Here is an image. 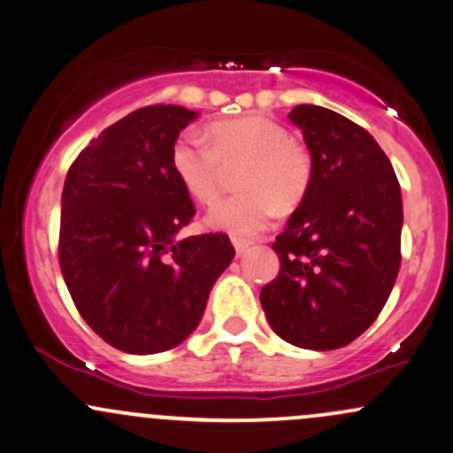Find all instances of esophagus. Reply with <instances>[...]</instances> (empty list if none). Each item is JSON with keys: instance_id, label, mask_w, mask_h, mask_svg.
I'll list each match as a JSON object with an SVG mask.
<instances>
[{"instance_id": "obj_1", "label": "esophagus", "mask_w": 453, "mask_h": 453, "mask_svg": "<svg viewBox=\"0 0 453 453\" xmlns=\"http://www.w3.org/2000/svg\"><path fill=\"white\" fill-rule=\"evenodd\" d=\"M232 242H234L236 256H242V254H245V251L250 250V245H251L250 241H242V239H234V241H232Z\"/></svg>"}]
</instances>
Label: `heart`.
Returning <instances> with one entry per match:
<instances>
[{
	"mask_svg": "<svg viewBox=\"0 0 453 453\" xmlns=\"http://www.w3.org/2000/svg\"><path fill=\"white\" fill-rule=\"evenodd\" d=\"M205 136L187 130L171 147V169L199 203H212L219 193V163L245 160L236 178L241 193L221 199L206 214L214 230L239 239L256 236L273 219L275 206L293 211L312 182V160L275 119L251 117L217 121Z\"/></svg>",
	"mask_w": 453,
	"mask_h": 453,
	"instance_id": "heart-1",
	"label": "heart"
}]
</instances>
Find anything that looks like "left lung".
Listing matches in <instances>:
<instances>
[{"label":"left lung","instance_id":"obj_1","mask_svg":"<svg viewBox=\"0 0 453 453\" xmlns=\"http://www.w3.org/2000/svg\"><path fill=\"white\" fill-rule=\"evenodd\" d=\"M311 150L312 182L275 236L280 273L260 290L275 334L303 349L349 345L378 319L402 263V190L365 127L302 104L288 114Z\"/></svg>","mask_w":453,"mask_h":453}]
</instances>
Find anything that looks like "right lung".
<instances>
[{"label": "right lung", "instance_id": "right-lung-1", "mask_svg": "<svg viewBox=\"0 0 453 453\" xmlns=\"http://www.w3.org/2000/svg\"><path fill=\"white\" fill-rule=\"evenodd\" d=\"M193 119L182 106L139 108L90 141L66 173L60 271L84 321L126 354L187 339L234 258L223 232L178 239L195 206L171 147Z\"/></svg>", "mask_w": 453, "mask_h": 453}]
</instances>
